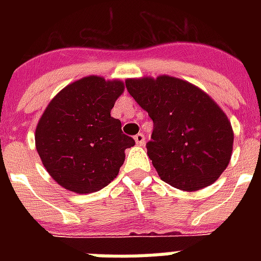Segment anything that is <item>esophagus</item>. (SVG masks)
<instances>
[{
  "mask_svg": "<svg viewBox=\"0 0 261 261\" xmlns=\"http://www.w3.org/2000/svg\"><path fill=\"white\" fill-rule=\"evenodd\" d=\"M134 139L137 145H139V146H142L143 143H145V135H143V133H139V134L135 135Z\"/></svg>",
  "mask_w": 261,
  "mask_h": 261,
  "instance_id": "obj_1",
  "label": "esophagus"
}]
</instances>
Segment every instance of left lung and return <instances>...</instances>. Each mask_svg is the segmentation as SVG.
Returning <instances> with one entry per match:
<instances>
[{"label": "left lung", "mask_w": 261, "mask_h": 261, "mask_svg": "<svg viewBox=\"0 0 261 261\" xmlns=\"http://www.w3.org/2000/svg\"><path fill=\"white\" fill-rule=\"evenodd\" d=\"M126 88L153 120L147 155L161 180L182 191L213 184L233 150L230 122L213 98L169 75L127 80Z\"/></svg>", "instance_id": "obj_1"}]
</instances>
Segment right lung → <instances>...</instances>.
Segmentation results:
<instances>
[{
	"label": "right lung",
	"instance_id": "add662e5",
	"mask_svg": "<svg viewBox=\"0 0 261 261\" xmlns=\"http://www.w3.org/2000/svg\"><path fill=\"white\" fill-rule=\"evenodd\" d=\"M122 81L90 75L67 85L47 106L35 143L43 165L59 186L90 194L108 186L124 163V150L135 141L123 134L111 116Z\"/></svg>",
	"mask_w": 261,
	"mask_h": 261
}]
</instances>
